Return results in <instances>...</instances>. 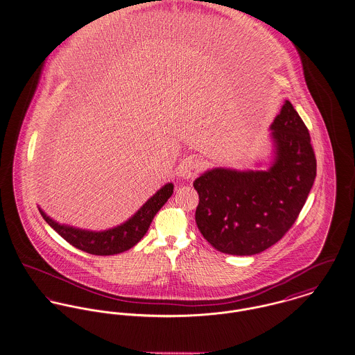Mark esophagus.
Returning a JSON list of instances; mask_svg holds the SVG:
<instances>
[{
	"mask_svg": "<svg viewBox=\"0 0 355 355\" xmlns=\"http://www.w3.org/2000/svg\"><path fill=\"white\" fill-rule=\"evenodd\" d=\"M205 166V163L202 159L199 157H189L186 159L180 166H179V172L180 176L184 179H191L193 176H196Z\"/></svg>",
	"mask_w": 355,
	"mask_h": 355,
	"instance_id": "34e87169",
	"label": "esophagus"
}]
</instances>
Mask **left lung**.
Masks as SVG:
<instances>
[{
	"instance_id": "left-lung-1",
	"label": "left lung",
	"mask_w": 355,
	"mask_h": 355,
	"mask_svg": "<svg viewBox=\"0 0 355 355\" xmlns=\"http://www.w3.org/2000/svg\"><path fill=\"white\" fill-rule=\"evenodd\" d=\"M272 160L266 169L213 168L193 189L199 193L195 220L216 250L253 256L292 227L316 176L307 126L289 101L269 126Z\"/></svg>"
}]
</instances>
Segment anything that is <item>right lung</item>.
Wrapping results in <instances>:
<instances>
[{
  "label": "right lung",
  "mask_w": 355,
  "mask_h": 355,
  "mask_svg": "<svg viewBox=\"0 0 355 355\" xmlns=\"http://www.w3.org/2000/svg\"><path fill=\"white\" fill-rule=\"evenodd\" d=\"M172 193L173 184L166 183L153 196H150L139 209V211L132 215L128 220L103 232H93L78 229L70 225H62L48 216L40 207L39 211L48 225L76 249L95 256H113L129 250L141 241L155 215L166 205Z\"/></svg>",
  "instance_id": "right-lung-1"
}]
</instances>
